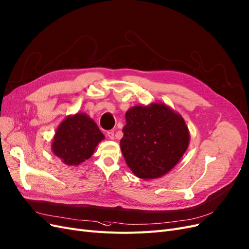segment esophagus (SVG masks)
Wrapping results in <instances>:
<instances>
[{
	"mask_svg": "<svg viewBox=\"0 0 249 249\" xmlns=\"http://www.w3.org/2000/svg\"><path fill=\"white\" fill-rule=\"evenodd\" d=\"M114 135H115V131L114 130H109L107 131V136L110 140H114Z\"/></svg>",
	"mask_w": 249,
	"mask_h": 249,
	"instance_id": "obj_1",
	"label": "esophagus"
}]
</instances>
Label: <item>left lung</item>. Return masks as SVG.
Returning a JSON list of instances; mask_svg holds the SVG:
<instances>
[{
  "label": "left lung",
  "mask_w": 249,
  "mask_h": 249,
  "mask_svg": "<svg viewBox=\"0 0 249 249\" xmlns=\"http://www.w3.org/2000/svg\"><path fill=\"white\" fill-rule=\"evenodd\" d=\"M125 119L120 146L127 165L141 179L162 177L180 161L189 146L184 119L162 102L132 107Z\"/></svg>",
  "instance_id": "1"
}]
</instances>
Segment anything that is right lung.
Wrapping results in <instances>:
<instances>
[{
	"label": "right lung",
	"instance_id": "add662e5",
	"mask_svg": "<svg viewBox=\"0 0 249 249\" xmlns=\"http://www.w3.org/2000/svg\"><path fill=\"white\" fill-rule=\"evenodd\" d=\"M103 140L97 124L87 114L77 113L61 122L53 139L52 151L63 163L77 166L93 155Z\"/></svg>",
	"mask_w": 249,
	"mask_h": 249
}]
</instances>
